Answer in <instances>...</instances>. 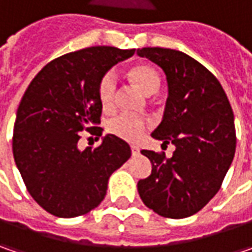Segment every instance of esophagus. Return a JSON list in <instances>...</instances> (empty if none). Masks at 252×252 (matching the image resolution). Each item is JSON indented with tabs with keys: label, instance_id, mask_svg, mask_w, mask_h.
I'll return each mask as SVG.
<instances>
[{
	"label": "esophagus",
	"instance_id": "1",
	"mask_svg": "<svg viewBox=\"0 0 252 252\" xmlns=\"http://www.w3.org/2000/svg\"><path fill=\"white\" fill-rule=\"evenodd\" d=\"M139 151H140V149L137 146H131V153L133 154H139Z\"/></svg>",
	"mask_w": 252,
	"mask_h": 252
}]
</instances>
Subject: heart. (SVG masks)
I'll use <instances>...</instances> for the list:
<instances>
[{"instance_id": "b5f03b06", "label": "heart", "mask_w": 252, "mask_h": 252, "mask_svg": "<svg viewBox=\"0 0 252 252\" xmlns=\"http://www.w3.org/2000/svg\"><path fill=\"white\" fill-rule=\"evenodd\" d=\"M130 77L137 87L146 95H151L157 92L160 87V77L157 71L146 64H139L131 67ZM116 90H118V78L116 73L113 70H109L103 74L98 83V99L101 102L103 109H112L115 105V98H116ZM108 131L119 137L123 140L136 141L143 136V133L147 129V122L140 116L131 115V113H119L113 116L111 121L106 125Z\"/></svg>"}]
</instances>
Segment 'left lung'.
Segmentation results:
<instances>
[{
    "mask_svg": "<svg viewBox=\"0 0 252 252\" xmlns=\"http://www.w3.org/2000/svg\"><path fill=\"white\" fill-rule=\"evenodd\" d=\"M167 75L168 98L160 126L151 133L175 151L143 150L153 164L140 179L143 203L162 218L195 215L221 187L236 153L234 115L219 80L188 54L162 47L137 49Z\"/></svg>",
    "mask_w": 252,
    "mask_h": 252,
    "instance_id": "obj_1",
    "label": "left lung"
}]
</instances>
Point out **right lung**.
Listing matches in <instances>:
<instances>
[{
  "mask_svg": "<svg viewBox=\"0 0 252 252\" xmlns=\"http://www.w3.org/2000/svg\"><path fill=\"white\" fill-rule=\"evenodd\" d=\"M134 49L95 46L46 64L26 88L12 136L15 164L25 187L57 218L87 215L101 203L113 171L130 158V146L106 134L101 146L78 149L81 131L99 134L98 83Z\"/></svg>",
  "mask_w": 252,
  "mask_h": 252,
  "instance_id": "1",
  "label": "right lung"
}]
</instances>
